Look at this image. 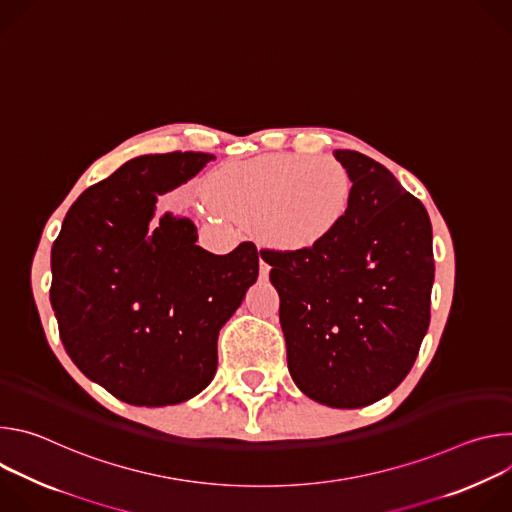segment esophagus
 <instances>
[{"instance_id":"esophagus-1","label":"esophagus","mask_w":512,"mask_h":512,"mask_svg":"<svg viewBox=\"0 0 512 512\" xmlns=\"http://www.w3.org/2000/svg\"><path fill=\"white\" fill-rule=\"evenodd\" d=\"M259 277L261 279H267L269 277V263L261 257V261H259Z\"/></svg>"}]
</instances>
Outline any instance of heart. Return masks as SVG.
Instances as JSON below:
<instances>
[{"label":"heart","mask_w":512,"mask_h":512,"mask_svg":"<svg viewBox=\"0 0 512 512\" xmlns=\"http://www.w3.org/2000/svg\"><path fill=\"white\" fill-rule=\"evenodd\" d=\"M223 212L255 223L261 237L285 251H314L346 221L352 178L336 160L267 154L216 170L206 186Z\"/></svg>","instance_id":"1"}]
</instances>
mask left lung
Returning <instances> with one entry per match:
<instances>
[{
  "instance_id": "1",
  "label": "left lung",
  "mask_w": 512,
  "mask_h": 512,
  "mask_svg": "<svg viewBox=\"0 0 512 512\" xmlns=\"http://www.w3.org/2000/svg\"><path fill=\"white\" fill-rule=\"evenodd\" d=\"M352 178L342 227L314 251H269L287 369L310 399L356 409L411 371L429 326L431 223L425 206L373 158L336 150Z\"/></svg>"
}]
</instances>
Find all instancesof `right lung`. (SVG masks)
<instances>
[{
  "label": "right lung",
  "instance_id": "obj_1",
  "mask_svg": "<svg viewBox=\"0 0 512 512\" xmlns=\"http://www.w3.org/2000/svg\"><path fill=\"white\" fill-rule=\"evenodd\" d=\"M212 154L139 156L87 188L52 245L50 304L81 373L129 405L192 399L216 373L218 332L259 275V253L202 249L194 223L158 194L194 178Z\"/></svg>",
  "mask_w": 512,
  "mask_h": 512
}]
</instances>
